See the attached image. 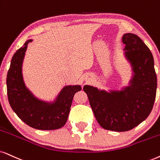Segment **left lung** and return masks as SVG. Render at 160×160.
<instances>
[{
    "mask_svg": "<svg viewBox=\"0 0 160 160\" xmlns=\"http://www.w3.org/2000/svg\"><path fill=\"white\" fill-rule=\"evenodd\" d=\"M122 40L132 71L129 86L108 92L89 85L83 87L100 126L118 132L131 130L148 117L157 87L154 61L148 47L134 34H125Z\"/></svg>",
    "mask_w": 160,
    "mask_h": 160,
    "instance_id": "1",
    "label": "left lung"
}]
</instances>
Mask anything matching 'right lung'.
<instances>
[{"label": "right lung", "mask_w": 160, "mask_h": 160, "mask_svg": "<svg viewBox=\"0 0 160 160\" xmlns=\"http://www.w3.org/2000/svg\"><path fill=\"white\" fill-rule=\"evenodd\" d=\"M32 40H26L12 58L7 78L8 100L18 117L29 126L38 130H55L66 124L74 95L82 88L80 85L64 86L52 102L36 98L26 87L22 73L27 46Z\"/></svg>", "instance_id": "obj_1"}]
</instances>
